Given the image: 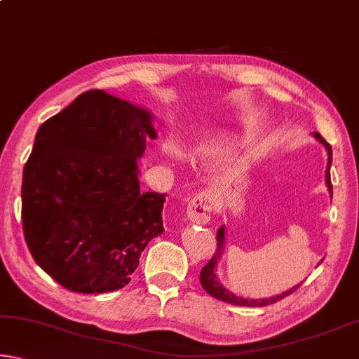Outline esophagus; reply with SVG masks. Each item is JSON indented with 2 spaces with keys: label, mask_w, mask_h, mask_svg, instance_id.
I'll list each match as a JSON object with an SVG mask.
<instances>
[{
  "label": "esophagus",
  "mask_w": 359,
  "mask_h": 359,
  "mask_svg": "<svg viewBox=\"0 0 359 359\" xmlns=\"http://www.w3.org/2000/svg\"><path fill=\"white\" fill-rule=\"evenodd\" d=\"M212 204H214V194L210 191L198 193L187 205V218L193 223L205 224L210 220Z\"/></svg>",
  "instance_id": "obj_1"
}]
</instances>
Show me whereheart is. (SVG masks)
<instances>
[{"mask_svg":"<svg viewBox=\"0 0 359 359\" xmlns=\"http://www.w3.org/2000/svg\"><path fill=\"white\" fill-rule=\"evenodd\" d=\"M215 145H217V147H238L239 142L233 137H222V139H218V141H215ZM166 155L171 158L172 161H180V158H182L180 151L175 149L174 145H168Z\"/></svg>","mask_w":359,"mask_h":359,"instance_id":"b5f03b06","label":"heart"}]
</instances>
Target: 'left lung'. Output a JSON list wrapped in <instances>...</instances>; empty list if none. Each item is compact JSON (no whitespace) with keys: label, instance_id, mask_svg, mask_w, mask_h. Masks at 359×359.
<instances>
[{"label":"left lung","instance_id":"8db88e82","mask_svg":"<svg viewBox=\"0 0 359 359\" xmlns=\"http://www.w3.org/2000/svg\"><path fill=\"white\" fill-rule=\"evenodd\" d=\"M313 137L317 139L320 144H323L326 151H327V165H326L325 182H326L327 191H330L331 199H332V185H331V174H330V169H331V165H332V149H331V145L327 144L323 137H321V135H318V133H313ZM224 236H226V229H224V226H222L220 229L217 231V250L214 253V257L210 258L209 263L203 267L201 277H199V282H201L203 288L208 291L210 296H214V297H217V299H220L223 302L233 304V306L264 307V306H271V304L283 299V297H287L288 294L293 293L294 290H297V287L301 285V283H297V285H294V287H291L290 290L283 291L282 294L266 297V299H247V297H241V296H236L234 293H231L228 288L223 287L220 280H218V277H217V264L220 263V259L223 257V252H224Z\"/></svg>","mask_w":359,"mask_h":359}]
</instances>
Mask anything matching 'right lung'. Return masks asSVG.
<instances>
[{"instance_id": "right-lung-1", "label": "right lung", "mask_w": 359, "mask_h": 359, "mask_svg": "<svg viewBox=\"0 0 359 359\" xmlns=\"http://www.w3.org/2000/svg\"><path fill=\"white\" fill-rule=\"evenodd\" d=\"M156 139L147 111L90 90L39 126L22 182L33 258L76 293L123 288L163 234L165 194L142 193L137 160Z\"/></svg>"}]
</instances>
